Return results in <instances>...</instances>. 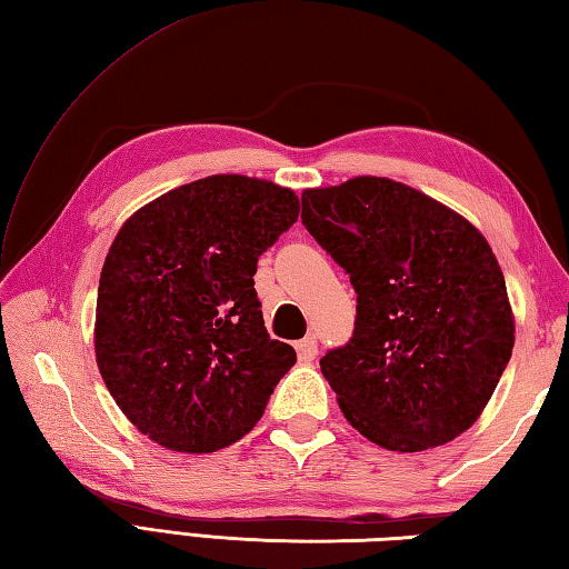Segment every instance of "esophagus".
<instances>
[{
    "label": "esophagus",
    "instance_id": "1",
    "mask_svg": "<svg viewBox=\"0 0 569 569\" xmlns=\"http://www.w3.org/2000/svg\"><path fill=\"white\" fill-rule=\"evenodd\" d=\"M297 353L302 361H315L317 359V339L305 337L302 341H297Z\"/></svg>",
    "mask_w": 569,
    "mask_h": 569
}]
</instances>
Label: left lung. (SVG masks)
<instances>
[{
  "label": "left lung",
  "instance_id": "obj_1",
  "mask_svg": "<svg viewBox=\"0 0 569 569\" xmlns=\"http://www.w3.org/2000/svg\"><path fill=\"white\" fill-rule=\"evenodd\" d=\"M302 224L357 292L345 347L319 367L361 436L416 453L476 423L516 325L506 277L473 224L389 178L302 192Z\"/></svg>",
  "mask_w": 569,
  "mask_h": 569
}]
</instances>
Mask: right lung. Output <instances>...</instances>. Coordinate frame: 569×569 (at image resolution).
I'll list each match as a JSON object with an SVG mask.
<instances>
[{
	"mask_svg": "<svg viewBox=\"0 0 569 569\" xmlns=\"http://www.w3.org/2000/svg\"><path fill=\"white\" fill-rule=\"evenodd\" d=\"M299 218L244 176L180 186L128 218L103 262L96 361L138 431L180 453L240 441L297 361L264 329L257 257Z\"/></svg>",
	"mask_w": 569,
	"mask_h": 569,
	"instance_id": "right-lung-1",
	"label": "right lung"
}]
</instances>
